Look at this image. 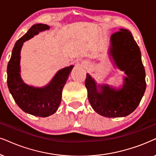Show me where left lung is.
Instances as JSON below:
<instances>
[{
	"mask_svg": "<svg viewBox=\"0 0 156 156\" xmlns=\"http://www.w3.org/2000/svg\"><path fill=\"white\" fill-rule=\"evenodd\" d=\"M109 56L117 68L126 74L122 86L116 88L109 84H98L87 73L85 87L89 102L93 110L102 116H127L140 104L146 89L140 50L130 31L120 29L111 36Z\"/></svg>",
	"mask_w": 156,
	"mask_h": 156,
	"instance_id": "8db88e82",
	"label": "left lung"
}]
</instances>
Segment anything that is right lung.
<instances>
[{
	"label": "right lung",
	"instance_id": "obj_1",
	"mask_svg": "<svg viewBox=\"0 0 156 156\" xmlns=\"http://www.w3.org/2000/svg\"><path fill=\"white\" fill-rule=\"evenodd\" d=\"M49 29L46 24L32 26L27 33L16 42L7 66L8 87L16 103L23 112L41 118L53 115L58 110L64 86L74 67L71 65L58 70L50 82L42 87L29 85L21 79L20 62L23 43L39 32Z\"/></svg>",
	"mask_w": 156,
	"mask_h": 156
}]
</instances>
